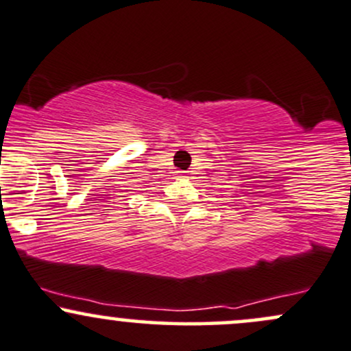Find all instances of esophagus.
I'll return each instance as SVG.
<instances>
[{
  "label": "esophagus",
  "instance_id": "1",
  "mask_svg": "<svg viewBox=\"0 0 351 351\" xmlns=\"http://www.w3.org/2000/svg\"><path fill=\"white\" fill-rule=\"evenodd\" d=\"M181 176H183V178H186V176H188V171H181Z\"/></svg>",
  "mask_w": 351,
  "mask_h": 351
}]
</instances>
